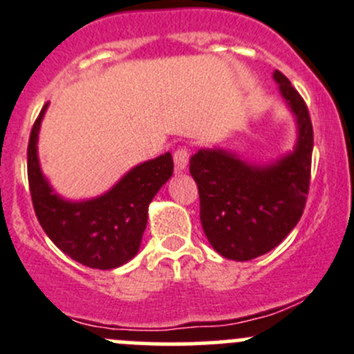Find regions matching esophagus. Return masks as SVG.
Masks as SVG:
<instances>
[{"label": "esophagus", "mask_w": 354, "mask_h": 354, "mask_svg": "<svg viewBox=\"0 0 354 354\" xmlns=\"http://www.w3.org/2000/svg\"><path fill=\"white\" fill-rule=\"evenodd\" d=\"M173 159H174V171L176 173H183L188 166V150L187 149H178L176 152L173 153Z\"/></svg>", "instance_id": "34e87169"}]
</instances>
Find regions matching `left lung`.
Listing matches in <instances>:
<instances>
[{"label":"left lung","mask_w":354,"mask_h":354,"mask_svg":"<svg viewBox=\"0 0 354 354\" xmlns=\"http://www.w3.org/2000/svg\"><path fill=\"white\" fill-rule=\"evenodd\" d=\"M273 79L296 119L297 138L290 152L257 164L216 147L201 149L190 159L202 228L212 249L226 259L249 261L275 249L306 205L313 152L310 112L282 72H273Z\"/></svg>","instance_id":"left-lung-1"}]
</instances>
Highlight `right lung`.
<instances>
[{"instance_id": "1", "label": "right lung", "mask_w": 354, "mask_h": 354, "mask_svg": "<svg viewBox=\"0 0 354 354\" xmlns=\"http://www.w3.org/2000/svg\"><path fill=\"white\" fill-rule=\"evenodd\" d=\"M48 104L39 112L27 147V176L37 221L51 242L77 263L97 270L119 268L138 254L149 205L173 176L169 152L129 169L114 187L88 201L60 197L41 171L37 138Z\"/></svg>"}]
</instances>
